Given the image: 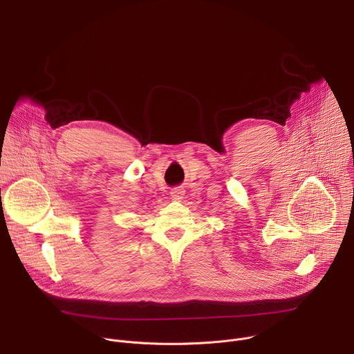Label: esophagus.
I'll return each instance as SVG.
<instances>
[{
  "instance_id": "esophagus-1",
  "label": "esophagus",
  "mask_w": 354,
  "mask_h": 354,
  "mask_svg": "<svg viewBox=\"0 0 354 354\" xmlns=\"http://www.w3.org/2000/svg\"><path fill=\"white\" fill-rule=\"evenodd\" d=\"M183 187L182 186H176V187H174V189L171 191V195H172V198H175V199H182V195H183Z\"/></svg>"
}]
</instances>
